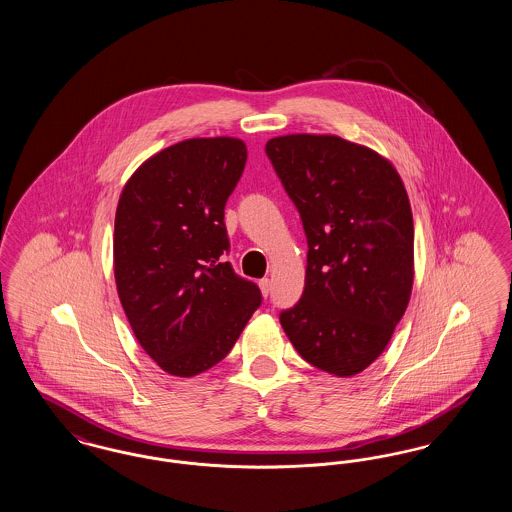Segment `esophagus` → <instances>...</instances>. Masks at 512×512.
Listing matches in <instances>:
<instances>
[{
  "instance_id": "obj_1",
  "label": "esophagus",
  "mask_w": 512,
  "mask_h": 512,
  "mask_svg": "<svg viewBox=\"0 0 512 512\" xmlns=\"http://www.w3.org/2000/svg\"><path fill=\"white\" fill-rule=\"evenodd\" d=\"M259 288H261V293L268 297V293H270V288H272V284H270V280L268 278H263L261 282H259Z\"/></svg>"
}]
</instances>
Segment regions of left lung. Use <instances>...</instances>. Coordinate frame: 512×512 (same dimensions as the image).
<instances>
[{"label":"left lung","instance_id":"left-lung-1","mask_svg":"<svg viewBox=\"0 0 512 512\" xmlns=\"http://www.w3.org/2000/svg\"><path fill=\"white\" fill-rule=\"evenodd\" d=\"M265 151L309 245L305 290L280 324L307 363L359 374L382 355L411 299L407 190L388 159L340 136H278Z\"/></svg>","mask_w":512,"mask_h":512}]
</instances>
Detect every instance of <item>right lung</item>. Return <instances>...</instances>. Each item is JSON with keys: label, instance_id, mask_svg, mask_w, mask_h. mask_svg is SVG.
Returning <instances> with one entry per match:
<instances>
[{"label": "right lung", "instance_id": "1", "mask_svg": "<svg viewBox=\"0 0 512 512\" xmlns=\"http://www.w3.org/2000/svg\"><path fill=\"white\" fill-rule=\"evenodd\" d=\"M247 161L238 138H192L130 176L115 215V282L132 332L172 376L222 361L263 297L224 261V205Z\"/></svg>", "mask_w": 512, "mask_h": 512}]
</instances>
